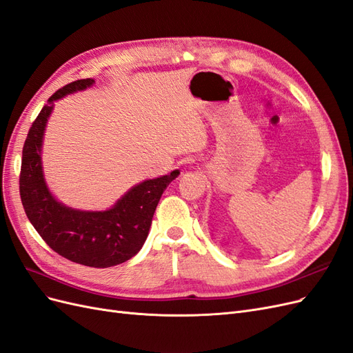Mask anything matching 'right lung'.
Segmentation results:
<instances>
[{"mask_svg": "<svg viewBox=\"0 0 353 353\" xmlns=\"http://www.w3.org/2000/svg\"><path fill=\"white\" fill-rule=\"evenodd\" d=\"M92 83L91 78L73 81L48 99L26 137L19 190L28 219L52 250L91 268H110L141 250L157 203L179 170L135 185L112 209L104 212L73 210L52 197L42 176L39 154L52 103Z\"/></svg>", "mask_w": 353, "mask_h": 353, "instance_id": "right-lung-1", "label": "right lung"}]
</instances>
